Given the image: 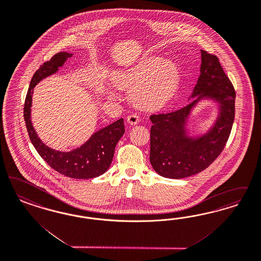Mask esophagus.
Here are the masks:
<instances>
[{"label": "esophagus", "instance_id": "obj_1", "mask_svg": "<svg viewBox=\"0 0 261 261\" xmlns=\"http://www.w3.org/2000/svg\"><path fill=\"white\" fill-rule=\"evenodd\" d=\"M127 121H128V123H129L130 125H136V124H138L139 121H140V117H139L138 115H136V114H132V115L128 116V117H127Z\"/></svg>", "mask_w": 261, "mask_h": 261}]
</instances>
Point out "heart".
Segmentation results:
<instances>
[{"instance_id":"1","label":"heart","mask_w":261,"mask_h":261,"mask_svg":"<svg viewBox=\"0 0 261 261\" xmlns=\"http://www.w3.org/2000/svg\"><path fill=\"white\" fill-rule=\"evenodd\" d=\"M112 81L119 90H131V97L139 107L159 109L177 93L181 75L176 63L148 56L132 67L115 73Z\"/></svg>"}]
</instances>
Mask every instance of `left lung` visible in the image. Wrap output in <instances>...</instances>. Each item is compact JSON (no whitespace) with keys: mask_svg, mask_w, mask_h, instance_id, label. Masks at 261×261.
Returning <instances> with one entry per match:
<instances>
[{"mask_svg":"<svg viewBox=\"0 0 261 261\" xmlns=\"http://www.w3.org/2000/svg\"><path fill=\"white\" fill-rule=\"evenodd\" d=\"M200 53V74L190 96L193 101L178 111L149 117V159L154 171L166 178L179 179L205 170L223 151L233 124V86L216 56ZM202 98L217 103L218 116L205 134L192 136L187 128L189 115Z\"/></svg>","mask_w":261,"mask_h":261,"instance_id":"left-lung-1","label":"left lung"}]
</instances>
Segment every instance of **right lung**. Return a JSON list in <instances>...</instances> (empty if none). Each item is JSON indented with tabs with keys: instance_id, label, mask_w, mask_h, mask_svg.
Segmentation results:
<instances>
[{
	"instance_id": "add662e5",
	"label": "right lung",
	"mask_w": 261,
	"mask_h": 261,
	"mask_svg": "<svg viewBox=\"0 0 261 261\" xmlns=\"http://www.w3.org/2000/svg\"><path fill=\"white\" fill-rule=\"evenodd\" d=\"M72 55L60 52L36 70L30 83L25 100L24 118L32 144L40 157L51 168L67 177L89 179L97 177L108 171L113 161L116 145L125 132L123 118H119L114 123L96 131L80 147L67 152L55 150L46 145L36 134L31 119L34 88L41 80L57 73Z\"/></svg>"
}]
</instances>
